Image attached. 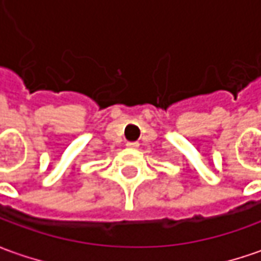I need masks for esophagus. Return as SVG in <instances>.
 <instances>
[{
	"label": "esophagus",
	"instance_id": "34e87169",
	"mask_svg": "<svg viewBox=\"0 0 261 261\" xmlns=\"http://www.w3.org/2000/svg\"><path fill=\"white\" fill-rule=\"evenodd\" d=\"M138 145H139L138 142H127V144H126L127 148H138Z\"/></svg>",
	"mask_w": 261,
	"mask_h": 261
}]
</instances>
